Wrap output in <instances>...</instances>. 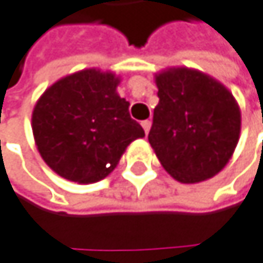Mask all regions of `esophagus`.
<instances>
[{
  "instance_id": "esophagus-1",
  "label": "esophagus",
  "mask_w": 263,
  "mask_h": 263,
  "mask_svg": "<svg viewBox=\"0 0 263 263\" xmlns=\"http://www.w3.org/2000/svg\"><path fill=\"white\" fill-rule=\"evenodd\" d=\"M142 127H143V130H145V134H148V133H149V127H151V121H149V120L142 121Z\"/></svg>"
}]
</instances>
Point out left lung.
<instances>
[{
  "label": "left lung",
  "mask_w": 263,
  "mask_h": 263,
  "mask_svg": "<svg viewBox=\"0 0 263 263\" xmlns=\"http://www.w3.org/2000/svg\"><path fill=\"white\" fill-rule=\"evenodd\" d=\"M159 104L148 140L175 179L193 184L215 176L240 136V110L229 90L190 68L156 76Z\"/></svg>",
  "instance_id": "8db88e82"
}]
</instances>
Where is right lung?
Instances as JSON below:
<instances>
[{
	"instance_id": "obj_1",
	"label": "right lung",
	"mask_w": 263,
	"mask_h": 263,
	"mask_svg": "<svg viewBox=\"0 0 263 263\" xmlns=\"http://www.w3.org/2000/svg\"><path fill=\"white\" fill-rule=\"evenodd\" d=\"M114 73L90 68L52 84L32 112V133L43 160L59 176L95 182L117 166L126 146L145 136L120 98Z\"/></svg>"
}]
</instances>
